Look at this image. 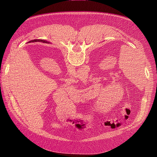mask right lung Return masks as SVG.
Returning a JSON list of instances; mask_svg holds the SVG:
<instances>
[{
  "label": "right lung",
  "instance_id": "add662e5",
  "mask_svg": "<svg viewBox=\"0 0 157 157\" xmlns=\"http://www.w3.org/2000/svg\"><path fill=\"white\" fill-rule=\"evenodd\" d=\"M43 41V42H47V41H44V40H32V41H29V42H33V41Z\"/></svg>",
  "mask_w": 157,
  "mask_h": 157
}]
</instances>
